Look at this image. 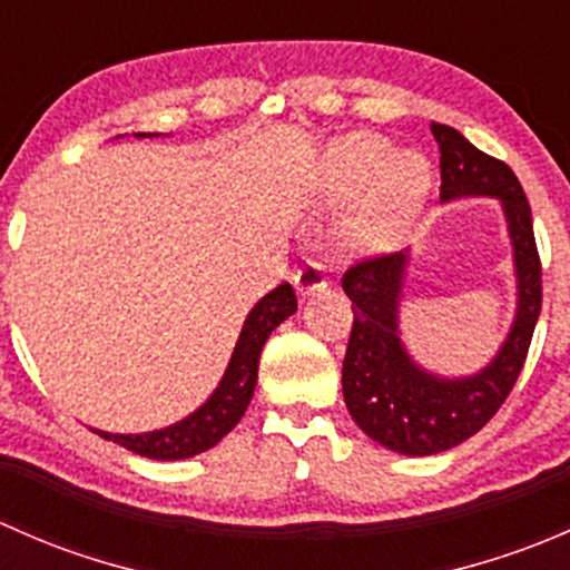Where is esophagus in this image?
<instances>
[{
  "label": "esophagus",
  "mask_w": 570,
  "mask_h": 570,
  "mask_svg": "<svg viewBox=\"0 0 570 570\" xmlns=\"http://www.w3.org/2000/svg\"><path fill=\"white\" fill-rule=\"evenodd\" d=\"M327 286V275H325V267H322L320 262H306L301 269L295 273V289L301 297H308V295H317Z\"/></svg>",
  "instance_id": "esophagus-1"
}]
</instances>
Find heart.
<instances>
[{
	"label": "heart",
	"mask_w": 570,
	"mask_h": 570,
	"mask_svg": "<svg viewBox=\"0 0 570 570\" xmlns=\"http://www.w3.org/2000/svg\"><path fill=\"white\" fill-rule=\"evenodd\" d=\"M433 184L430 163L416 151L394 154L377 135H347L333 142L322 165V189L333 204L361 200L344 226L350 250L389 248L424 206Z\"/></svg>",
	"instance_id": "obj_1"
}]
</instances>
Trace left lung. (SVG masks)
Masks as SVG:
<instances>
[{"label":"left lung","instance_id":"1","mask_svg":"<svg viewBox=\"0 0 570 570\" xmlns=\"http://www.w3.org/2000/svg\"><path fill=\"white\" fill-rule=\"evenodd\" d=\"M430 129L441 151V200L463 195L502 200L515 253L519 312L508 342L485 370L463 381H444L419 370L400 344L396 306L407 253H377L344 269L342 289L353 301V331L342 366L344 402L372 441L400 455L446 452L485 428L524 370L543 303L532 212L519 178L452 126L433 124Z\"/></svg>","mask_w":570,"mask_h":570}]
</instances>
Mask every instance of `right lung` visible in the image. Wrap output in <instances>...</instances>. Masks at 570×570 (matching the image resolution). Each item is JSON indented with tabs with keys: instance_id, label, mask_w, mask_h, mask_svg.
Masks as SVG:
<instances>
[{
	"instance_id": "right-lung-1",
	"label": "right lung",
	"mask_w": 570,
	"mask_h": 570,
	"mask_svg": "<svg viewBox=\"0 0 570 570\" xmlns=\"http://www.w3.org/2000/svg\"><path fill=\"white\" fill-rule=\"evenodd\" d=\"M146 137V135H140ZM297 312V297L289 284L275 286L269 295L253 306V312L245 320L239 342L234 347L228 370L223 375L220 386L215 394L193 413V416L181 419L178 424L157 430V433L142 435H112L94 430L101 439L115 441V444L126 446L129 452L142 458H154V461H178V458H193L198 452L212 450L217 441L226 433H232L234 424L243 419L248 411V402L256 389V372H258V355H262L264 342L269 333L281 325L289 314Z\"/></svg>"
}]
</instances>
